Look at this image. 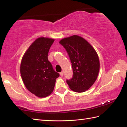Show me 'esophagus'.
<instances>
[{
    "label": "esophagus",
    "instance_id": "1",
    "mask_svg": "<svg viewBox=\"0 0 127 127\" xmlns=\"http://www.w3.org/2000/svg\"><path fill=\"white\" fill-rule=\"evenodd\" d=\"M63 74H64V72H63V71H62V72H60V75H61V76H63Z\"/></svg>",
    "mask_w": 127,
    "mask_h": 127
}]
</instances>
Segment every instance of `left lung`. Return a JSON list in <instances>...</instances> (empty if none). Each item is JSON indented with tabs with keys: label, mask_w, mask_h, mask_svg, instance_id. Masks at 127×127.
I'll return each mask as SVG.
<instances>
[{
	"label": "left lung",
	"mask_w": 127,
	"mask_h": 127,
	"mask_svg": "<svg viewBox=\"0 0 127 127\" xmlns=\"http://www.w3.org/2000/svg\"><path fill=\"white\" fill-rule=\"evenodd\" d=\"M59 43L68 52L73 70L72 79L66 80L69 88L76 92H84L98 77L100 68L98 54L87 40L76 35L62 39Z\"/></svg>",
	"instance_id": "1"
}]
</instances>
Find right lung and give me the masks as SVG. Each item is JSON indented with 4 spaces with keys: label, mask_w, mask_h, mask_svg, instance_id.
<instances>
[{
    "label": "right lung",
    "mask_w": 127,
    "mask_h": 127,
    "mask_svg": "<svg viewBox=\"0 0 127 127\" xmlns=\"http://www.w3.org/2000/svg\"><path fill=\"white\" fill-rule=\"evenodd\" d=\"M55 39L40 37L32 43L22 57L20 72L27 89L39 98L52 93L59 74L48 61V53Z\"/></svg>",
    "instance_id": "add662e5"
}]
</instances>
